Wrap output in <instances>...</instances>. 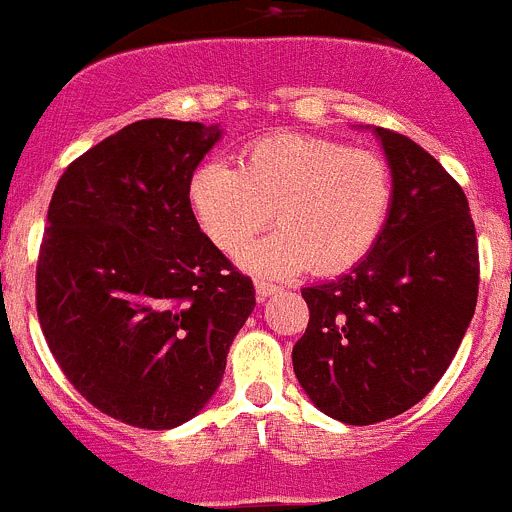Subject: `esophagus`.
Instances as JSON below:
<instances>
[{
	"label": "esophagus",
	"instance_id": "34e87169",
	"mask_svg": "<svg viewBox=\"0 0 512 512\" xmlns=\"http://www.w3.org/2000/svg\"><path fill=\"white\" fill-rule=\"evenodd\" d=\"M276 292H279V287L271 284V281H256V297H259V302H264V299H269Z\"/></svg>",
	"mask_w": 512,
	"mask_h": 512
}]
</instances>
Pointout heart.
<instances>
[{"mask_svg":"<svg viewBox=\"0 0 512 512\" xmlns=\"http://www.w3.org/2000/svg\"><path fill=\"white\" fill-rule=\"evenodd\" d=\"M190 205L205 236L236 253L271 220L279 231L241 253L248 271L271 279L312 266L330 276L368 256L386 225L393 180L373 149L307 134H274L243 149L238 170L210 159L190 180Z\"/></svg>","mask_w":512,"mask_h":512,"instance_id":"b5f03b06","label":"heart"}]
</instances>
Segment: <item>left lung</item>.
<instances>
[{
  "label": "left lung",
  "instance_id": "1",
  "mask_svg": "<svg viewBox=\"0 0 512 512\" xmlns=\"http://www.w3.org/2000/svg\"><path fill=\"white\" fill-rule=\"evenodd\" d=\"M373 131L391 167V213L350 274L302 289L309 325L292 353L309 401L353 426L393 419L437 386L480 284L462 187L409 137Z\"/></svg>",
  "mask_w": 512,
  "mask_h": 512
}]
</instances>
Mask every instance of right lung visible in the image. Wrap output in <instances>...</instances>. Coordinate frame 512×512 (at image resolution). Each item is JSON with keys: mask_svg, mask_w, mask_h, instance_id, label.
<instances>
[{"mask_svg": "<svg viewBox=\"0 0 512 512\" xmlns=\"http://www.w3.org/2000/svg\"><path fill=\"white\" fill-rule=\"evenodd\" d=\"M223 131L144 119L68 164L37 259V317L73 388L111 419L172 429L218 391L256 307L200 231L190 180Z\"/></svg>", "mask_w": 512, "mask_h": 512, "instance_id": "right-lung-1", "label": "right lung"}]
</instances>
